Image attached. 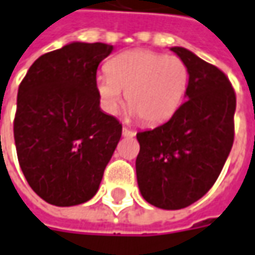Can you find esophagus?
Returning <instances> with one entry per match:
<instances>
[{"instance_id": "34e87169", "label": "esophagus", "mask_w": 255, "mask_h": 255, "mask_svg": "<svg viewBox=\"0 0 255 255\" xmlns=\"http://www.w3.org/2000/svg\"><path fill=\"white\" fill-rule=\"evenodd\" d=\"M123 135L124 136H134L135 135V131H132V129H128V128H123Z\"/></svg>"}]
</instances>
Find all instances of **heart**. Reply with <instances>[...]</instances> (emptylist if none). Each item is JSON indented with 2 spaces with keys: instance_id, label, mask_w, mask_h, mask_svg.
<instances>
[{
  "instance_id": "b5f03b06",
  "label": "heart",
  "mask_w": 255,
  "mask_h": 255,
  "mask_svg": "<svg viewBox=\"0 0 255 255\" xmlns=\"http://www.w3.org/2000/svg\"><path fill=\"white\" fill-rule=\"evenodd\" d=\"M106 72L95 81L103 112L119 113L121 92H126L129 112L145 124L169 120L183 103L190 84V71L181 58L149 50L114 55L106 64Z\"/></svg>"
}]
</instances>
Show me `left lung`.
<instances>
[{
	"label": "left lung",
	"mask_w": 255,
	"mask_h": 255,
	"mask_svg": "<svg viewBox=\"0 0 255 255\" xmlns=\"http://www.w3.org/2000/svg\"><path fill=\"white\" fill-rule=\"evenodd\" d=\"M186 62V102L169 121L136 134L135 169L143 200L162 209H181L214 186L235 139L236 95L219 68L184 47H171Z\"/></svg>",
	"instance_id": "8db88e82"
}]
</instances>
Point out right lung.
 I'll use <instances>...</instances> for the list:
<instances>
[{"instance_id":"obj_1","label":"right lung","mask_w":255,"mask_h":255,"mask_svg":"<svg viewBox=\"0 0 255 255\" xmlns=\"http://www.w3.org/2000/svg\"><path fill=\"white\" fill-rule=\"evenodd\" d=\"M112 51L105 43H69L39 57L19 85V164L33 191L51 205L91 200L120 141V121L102 112L95 86L99 64Z\"/></svg>"}]
</instances>
